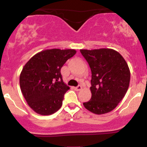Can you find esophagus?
<instances>
[{
  "label": "esophagus",
  "mask_w": 147,
  "mask_h": 147,
  "mask_svg": "<svg viewBox=\"0 0 147 147\" xmlns=\"http://www.w3.org/2000/svg\"><path fill=\"white\" fill-rule=\"evenodd\" d=\"M75 90H76V91H80V90H82V86H81V85H78V87H75Z\"/></svg>",
  "instance_id": "1"
}]
</instances>
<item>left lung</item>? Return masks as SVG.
<instances>
[{
  "label": "left lung",
  "mask_w": 147,
  "mask_h": 147,
  "mask_svg": "<svg viewBox=\"0 0 147 147\" xmlns=\"http://www.w3.org/2000/svg\"><path fill=\"white\" fill-rule=\"evenodd\" d=\"M92 72L90 100L84 107L96 115L113 110L129 88L130 71L127 62L117 51L109 48L80 50Z\"/></svg>",
  "instance_id": "1"
}]
</instances>
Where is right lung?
I'll use <instances>...</instances> for the list:
<instances>
[{"label":"right lung","instance_id":"add662e5","mask_svg":"<svg viewBox=\"0 0 147 147\" xmlns=\"http://www.w3.org/2000/svg\"><path fill=\"white\" fill-rule=\"evenodd\" d=\"M75 53L73 49L42 50L23 67L20 90L28 105L37 114L50 115L61 107L69 87L63 82L60 69Z\"/></svg>","mask_w":147,"mask_h":147}]
</instances>
